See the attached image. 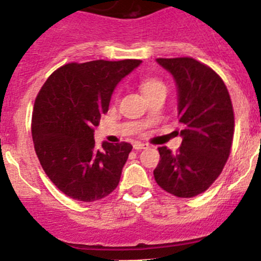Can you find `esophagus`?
Returning <instances> with one entry per match:
<instances>
[{"mask_svg": "<svg viewBox=\"0 0 261 261\" xmlns=\"http://www.w3.org/2000/svg\"><path fill=\"white\" fill-rule=\"evenodd\" d=\"M147 146H149V145L144 144V142H135V144H133V149H135V150H142V149H146Z\"/></svg>", "mask_w": 261, "mask_h": 261, "instance_id": "34e87169", "label": "esophagus"}]
</instances>
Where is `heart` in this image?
Listing matches in <instances>:
<instances>
[{"instance_id":"1","label":"heart","mask_w":261,"mask_h":261,"mask_svg":"<svg viewBox=\"0 0 261 261\" xmlns=\"http://www.w3.org/2000/svg\"><path fill=\"white\" fill-rule=\"evenodd\" d=\"M141 90L144 95H147L156 90H166V85L163 81L158 80V78H145L141 82Z\"/></svg>"}]
</instances>
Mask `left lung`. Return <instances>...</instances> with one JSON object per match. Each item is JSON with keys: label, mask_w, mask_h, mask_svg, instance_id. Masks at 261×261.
I'll list each match as a JSON object with an SVG mask.
<instances>
[{"label": "left lung", "mask_w": 261, "mask_h": 261, "mask_svg": "<svg viewBox=\"0 0 261 261\" xmlns=\"http://www.w3.org/2000/svg\"><path fill=\"white\" fill-rule=\"evenodd\" d=\"M177 85L179 121L184 129L176 153L158 147L161 161L154 170L162 190L176 197H193L216 181L231 151L234 110L222 78L192 57L156 59Z\"/></svg>", "instance_id": "left-lung-1"}]
</instances>
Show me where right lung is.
I'll return each instance as SVG.
<instances>
[{"label":"right lung","mask_w":261,"mask_h":261,"mask_svg":"<svg viewBox=\"0 0 261 261\" xmlns=\"http://www.w3.org/2000/svg\"><path fill=\"white\" fill-rule=\"evenodd\" d=\"M141 62H69L41 86L32 111L34 147L50 181L71 199L93 202L119 186L132 145L105 142L98 150L94 128L108 111L115 86Z\"/></svg>","instance_id":"obj_1"}]
</instances>
